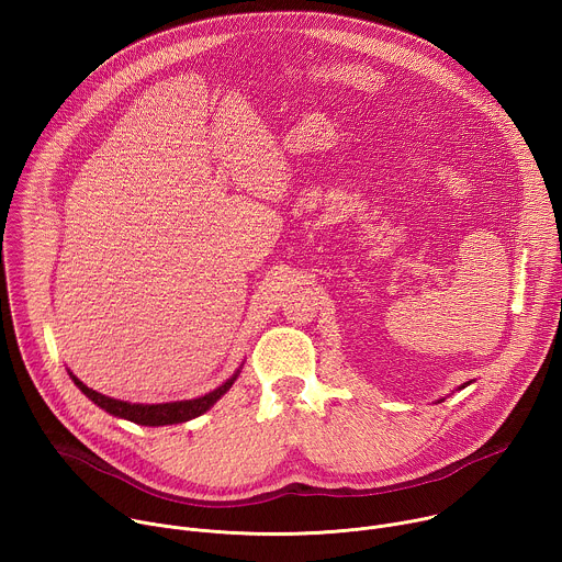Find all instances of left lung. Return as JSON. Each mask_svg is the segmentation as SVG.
<instances>
[{
    "label": "left lung",
    "instance_id": "obj_1",
    "mask_svg": "<svg viewBox=\"0 0 562 562\" xmlns=\"http://www.w3.org/2000/svg\"><path fill=\"white\" fill-rule=\"evenodd\" d=\"M467 384H469V382H467ZM462 386H464V384H462ZM462 386H460V389H462Z\"/></svg>",
    "mask_w": 562,
    "mask_h": 562
}]
</instances>
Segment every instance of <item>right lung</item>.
Masks as SVG:
<instances>
[{
    "mask_svg": "<svg viewBox=\"0 0 562 562\" xmlns=\"http://www.w3.org/2000/svg\"><path fill=\"white\" fill-rule=\"evenodd\" d=\"M243 369V367H239ZM239 369L224 382L220 384L217 389L200 395V397H193V400H178V403H162V405H137V403H124V400H115V397H109V395H102L93 389H89L82 380L75 378L70 371V378L72 382L77 384V389L82 391L89 400H93V403L104 409L106 414L115 416V418H124V420H131L135 425H144V427H165V425H178V423H187V420H193L198 416H202L204 412H209L217 400L231 389V384L237 380L239 375Z\"/></svg>",
    "mask_w": 562,
    "mask_h": 562,
    "instance_id": "add662e5",
    "label": "right lung"
}]
</instances>
